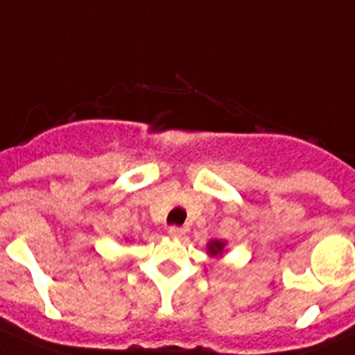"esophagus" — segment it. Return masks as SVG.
Wrapping results in <instances>:
<instances>
[{"instance_id": "esophagus-1", "label": "esophagus", "mask_w": 355, "mask_h": 355, "mask_svg": "<svg viewBox=\"0 0 355 355\" xmlns=\"http://www.w3.org/2000/svg\"><path fill=\"white\" fill-rule=\"evenodd\" d=\"M168 234H169V236H171V237H180L182 234H184V230H182L180 227H169Z\"/></svg>"}]
</instances>
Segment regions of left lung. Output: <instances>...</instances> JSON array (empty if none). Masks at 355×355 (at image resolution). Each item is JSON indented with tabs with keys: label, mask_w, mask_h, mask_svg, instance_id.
Here are the masks:
<instances>
[{
	"label": "left lung",
	"mask_w": 355,
	"mask_h": 355,
	"mask_svg": "<svg viewBox=\"0 0 355 355\" xmlns=\"http://www.w3.org/2000/svg\"><path fill=\"white\" fill-rule=\"evenodd\" d=\"M214 246L216 248H221V243H214Z\"/></svg>",
	"instance_id": "1"
}]
</instances>
